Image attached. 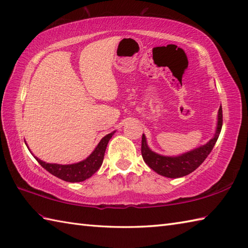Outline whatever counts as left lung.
<instances>
[{
    "mask_svg": "<svg viewBox=\"0 0 248 248\" xmlns=\"http://www.w3.org/2000/svg\"><path fill=\"white\" fill-rule=\"evenodd\" d=\"M222 127V108L221 105L218 109L217 116V127L214 137L202 146L184 153L178 156H163L153 152L148 147L146 137L143 134L142 137V157L145 163L157 172L159 175L166 176L169 178H178L186 176L188 174L195 171L200 164L204 161L206 157L212 152L213 147L216 144L218 137H219Z\"/></svg>",
    "mask_w": 248,
    "mask_h": 248,
    "instance_id": "1",
    "label": "left lung"
}]
</instances>
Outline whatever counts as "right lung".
<instances>
[{"mask_svg":"<svg viewBox=\"0 0 248 248\" xmlns=\"http://www.w3.org/2000/svg\"><path fill=\"white\" fill-rule=\"evenodd\" d=\"M115 132L116 131L105 135L104 138H102L100 143L98 144V146H96L93 152L90 154V156H88L80 162L73 164H57L42 161V160L38 159L37 157L34 158L37 160V162L40 163L46 171L52 174V175H55L56 177L62 179V181L69 183L84 182L87 178L93 175L102 166L106 147H108L109 140L113 137Z\"/></svg>","mask_w":248,"mask_h":248,"instance_id":"right-lung-1","label":"right lung"}]
</instances>
